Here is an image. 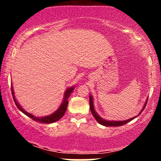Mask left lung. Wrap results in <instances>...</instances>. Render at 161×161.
<instances>
[{"instance_id":"left-lung-1","label":"left lung","mask_w":161,"mask_h":161,"mask_svg":"<svg viewBox=\"0 0 161 161\" xmlns=\"http://www.w3.org/2000/svg\"><path fill=\"white\" fill-rule=\"evenodd\" d=\"M147 99H146V101H145V104H144L143 108H142V109L141 110V111L139 112V114H138L137 116H134V117H132V118H130V119H125V120H122V121L121 120H106V119H103L102 117H101V116L98 115V114H97V113L96 112V110H95V106H94V99H93V97H92V95H89L90 110H91V112H92V115H93L94 117L95 118L96 120L98 122L99 124L104 125V126H120V125L126 124L127 123H129V122H130L131 120H132V119H134L135 118L137 117L138 116H139L140 114H141V113L143 111L144 109H145L146 104H147Z\"/></svg>"}]
</instances>
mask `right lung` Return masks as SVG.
I'll use <instances>...</instances> for the list:
<instances>
[{"instance_id":"obj_1","label":"right lung","mask_w":161,"mask_h":161,"mask_svg":"<svg viewBox=\"0 0 161 161\" xmlns=\"http://www.w3.org/2000/svg\"><path fill=\"white\" fill-rule=\"evenodd\" d=\"M74 86H71L69 88H66V90L64 92V98H63L62 103L60 104V107H59L58 109L53 113V114H50L48 116H34L33 114H30V113L25 111V110L23 108V107L20 105L18 101H16L15 95H14V87H13V85H11V91H12V95H13V97H14V102L17 107L18 109L20 110L21 112H23L24 114L29 116V117L32 118L33 120L36 121V122H39V123H54V122L58 121L59 119H61L63 117V116L64 115V114L66 113V108H67V105H68V98L70 96V95L72 94V92H73L74 90Z\"/></svg>"}]
</instances>
